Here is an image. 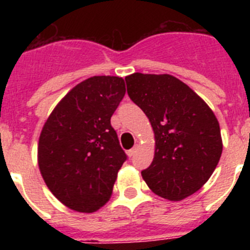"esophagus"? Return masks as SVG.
<instances>
[{"mask_svg":"<svg viewBox=\"0 0 250 250\" xmlns=\"http://www.w3.org/2000/svg\"><path fill=\"white\" fill-rule=\"evenodd\" d=\"M138 151V145H135V146L132 147V149H130L129 151H127V155L130 156V158H131V156H134L135 155V152Z\"/></svg>","mask_w":250,"mask_h":250,"instance_id":"esophagus-1","label":"esophagus"}]
</instances>
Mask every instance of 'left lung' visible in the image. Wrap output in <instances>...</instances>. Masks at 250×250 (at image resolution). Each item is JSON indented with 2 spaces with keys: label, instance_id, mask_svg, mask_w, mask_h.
Segmentation results:
<instances>
[{
  "label": "left lung",
  "instance_id": "left-lung-1",
  "mask_svg": "<svg viewBox=\"0 0 250 250\" xmlns=\"http://www.w3.org/2000/svg\"><path fill=\"white\" fill-rule=\"evenodd\" d=\"M127 95L145 112L155 134V155L141 171L156 195L182 200L210 178L222 156L219 123L210 107L171 75L125 77Z\"/></svg>",
  "mask_w": 250,
  "mask_h": 250
}]
</instances>
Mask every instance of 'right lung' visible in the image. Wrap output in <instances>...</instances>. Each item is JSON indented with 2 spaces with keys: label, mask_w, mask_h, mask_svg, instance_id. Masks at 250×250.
Instances as JSON below:
<instances>
[{
  "label": "right lung",
  "mask_w": 250,
  "mask_h": 250,
  "mask_svg": "<svg viewBox=\"0 0 250 250\" xmlns=\"http://www.w3.org/2000/svg\"><path fill=\"white\" fill-rule=\"evenodd\" d=\"M125 95L118 76H94L76 85L51 112L39 140V167L50 191L72 210L103 207L127 156L111 126Z\"/></svg>",
  "instance_id": "1"
}]
</instances>
